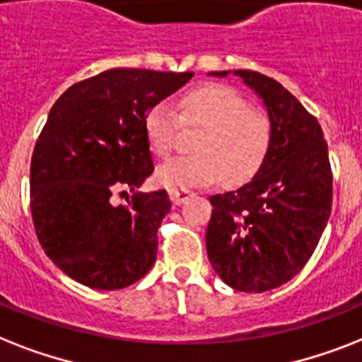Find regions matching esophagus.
I'll return each instance as SVG.
<instances>
[{
  "mask_svg": "<svg viewBox=\"0 0 362 362\" xmlns=\"http://www.w3.org/2000/svg\"><path fill=\"white\" fill-rule=\"evenodd\" d=\"M193 195L189 189H169V197H171L173 204H182L186 202L189 197Z\"/></svg>",
  "mask_w": 362,
  "mask_h": 362,
  "instance_id": "obj_1",
  "label": "esophagus"
}]
</instances>
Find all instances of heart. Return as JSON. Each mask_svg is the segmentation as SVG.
Returning <instances> with one entry per match:
<instances>
[{
    "instance_id": "1",
    "label": "heart",
    "mask_w": 362,
    "mask_h": 362,
    "mask_svg": "<svg viewBox=\"0 0 362 362\" xmlns=\"http://www.w3.org/2000/svg\"><path fill=\"white\" fill-rule=\"evenodd\" d=\"M180 115L165 102L152 105L145 115V135L156 156L171 154L180 122L202 126L193 151L158 167L156 180L171 189L208 186L219 176L228 184L249 180L262 167L269 145L272 124L266 115L252 111L247 98L223 83H206L184 93Z\"/></svg>"
}]
</instances>
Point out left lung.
I'll list each match as a JSON object with an SVG mask.
<instances>
[{"label":"left lung","instance_id":"obj_1","mask_svg":"<svg viewBox=\"0 0 362 362\" xmlns=\"http://www.w3.org/2000/svg\"><path fill=\"white\" fill-rule=\"evenodd\" d=\"M234 76L262 98L272 145L249 184L210 197L206 251L228 286L257 293L288 283L313 257L331 214L333 175L316 117L275 79L255 70Z\"/></svg>","mask_w":362,"mask_h":362}]
</instances>
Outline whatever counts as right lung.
Returning <instances> with one entry per match:
<instances>
[{"label":"right lung","mask_w":362,"mask_h":362,"mask_svg":"<svg viewBox=\"0 0 362 362\" xmlns=\"http://www.w3.org/2000/svg\"><path fill=\"white\" fill-rule=\"evenodd\" d=\"M191 78L111 69L74 83L49 110L31 158V216L44 252L70 279L120 290L156 262L171 201L165 189L139 191L154 171L145 115Z\"/></svg>","instance_id":"add662e5"}]
</instances>
